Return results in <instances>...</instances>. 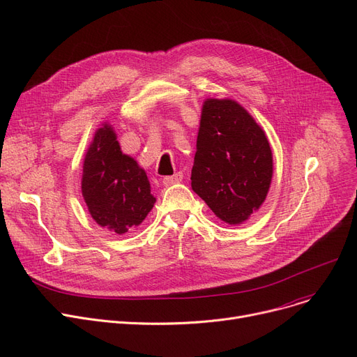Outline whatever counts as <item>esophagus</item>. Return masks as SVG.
Wrapping results in <instances>:
<instances>
[{
  "label": "esophagus",
  "instance_id": "34e87169",
  "mask_svg": "<svg viewBox=\"0 0 357 357\" xmlns=\"http://www.w3.org/2000/svg\"><path fill=\"white\" fill-rule=\"evenodd\" d=\"M181 181H182V174H181V172H176V174L172 175V176H165V178H163V185H165V186H171V185H174V183L181 182Z\"/></svg>",
  "mask_w": 357,
  "mask_h": 357
}]
</instances>
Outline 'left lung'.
<instances>
[{
    "label": "left lung",
    "instance_id": "left-lung-1",
    "mask_svg": "<svg viewBox=\"0 0 357 357\" xmlns=\"http://www.w3.org/2000/svg\"><path fill=\"white\" fill-rule=\"evenodd\" d=\"M273 174L265 131L233 100L204 101L191 186L211 211L241 224L264 204Z\"/></svg>",
    "mask_w": 357,
    "mask_h": 357
}]
</instances>
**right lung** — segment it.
Instances as JSON below:
<instances>
[{
	"mask_svg": "<svg viewBox=\"0 0 357 357\" xmlns=\"http://www.w3.org/2000/svg\"><path fill=\"white\" fill-rule=\"evenodd\" d=\"M81 188L91 217L117 234L137 227L156 202L144 169L121 152L114 128L107 123L86 150Z\"/></svg>",
	"mask_w": 357,
	"mask_h": 357,
	"instance_id": "right-lung-1",
	"label": "right lung"
}]
</instances>
